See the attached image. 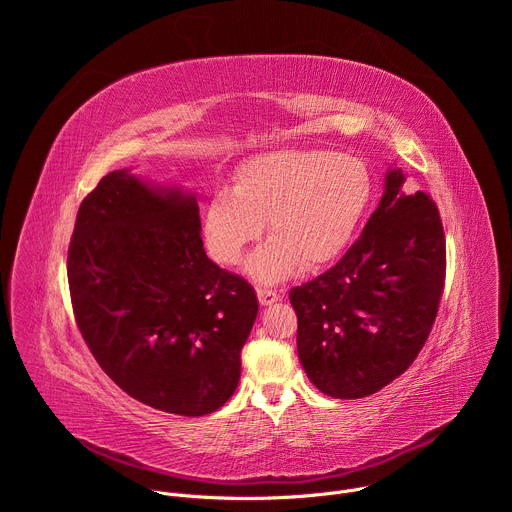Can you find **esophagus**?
<instances>
[{"label":"esophagus","mask_w":512,"mask_h":512,"mask_svg":"<svg viewBox=\"0 0 512 512\" xmlns=\"http://www.w3.org/2000/svg\"><path fill=\"white\" fill-rule=\"evenodd\" d=\"M257 298H259V304H261V306H271V304H275L281 296L277 294L275 289H269V287H257Z\"/></svg>","instance_id":"1"}]
</instances>
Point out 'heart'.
I'll list each match as a JSON object with an SVG mask.
<instances>
[{
	"instance_id": "obj_1",
	"label": "heart",
	"mask_w": 512,
	"mask_h": 512,
	"mask_svg": "<svg viewBox=\"0 0 512 512\" xmlns=\"http://www.w3.org/2000/svg\"><path fill=\"white\" fill-rule=\"evenodd\" d=\"M367 162L324 150H273L243 162L233 190H216L202 216L210 257L241 261L261 235L271 237L247 261L259 283H279L300 267L314 269L350 243L373 200Z\"/></svg>"
}]
</instances>
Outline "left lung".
<instances>
[{"label":"left lung","instance_id":"left-lung-1","mask_svg":"<svg viewBox=\"0 0 512 512\" xmlns=\"http://www.w3.org/2000/svg\"><path fill=\"white\" fill-rule=\"evenodd\" d=\"M389 170L367 227L344 257L289 291L306 375L334 399L373 395L403 375L423 348L446 279L440 210L407 194Z\"/></svg>","mask_w":512,"mask_h":512}]
</instances>
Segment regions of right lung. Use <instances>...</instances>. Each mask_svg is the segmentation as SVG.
Instances as JSON below:
<instances>
[{
  "mask_svg": "<svg viewBox=\"0 0 512 512\" xmlns=\"http://www.w3.org/2000/svg\"><path fill=\"white\" fill-rule=\"evenodd\" d=\"M66 271L77 326L129 397L186 417L231 399L259 304L206 257L194 194L107 174L79 208Z\"/></svg>",
  "mask_w": 512,
  "mask_h": 512,
  "instance_id": "right-lung-1",
  "label": "right lung"
}]
</instances>
